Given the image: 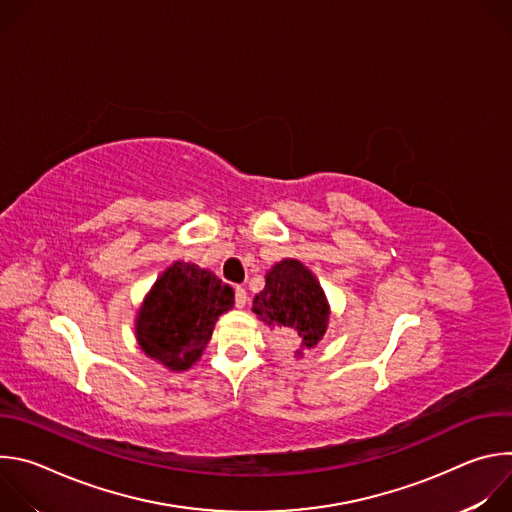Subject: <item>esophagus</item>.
Here are the masks:
<instances>
[{"mask_svg": "<svg viewBox=\"0 0 512 512\" xmlns=\"http://www.w3.org/2000/svg\"><path fill=\"white\" fill-rule=\"evenodd\" d=\"M235 304H237V308H245V304H247V291L241 285L235 287Z\"/></svg>", "mask_w": 512, "mask_h": 512, "instance_id": "obj_1", "label": "esophagus"}]
</instances>
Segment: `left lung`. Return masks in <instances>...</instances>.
Wrapping results in <instances>:
<instances>
[{"label": "left lung", "instance_id": "1", "mask_svg": "<svg viewBox=\"0 0 512 512\" xmlns=\"http://www.w3.org/2000/svg\"><path fill=\"white\" fill-rule=\"evenodd\" d=\"M253 312L263 324L298 342V358L316 348L330 322V304L320 281L298 259H283L267 271L265 287L253 298Z\"/></svg>", "mask_w": 512, "mask_h": 512}]
</instances>
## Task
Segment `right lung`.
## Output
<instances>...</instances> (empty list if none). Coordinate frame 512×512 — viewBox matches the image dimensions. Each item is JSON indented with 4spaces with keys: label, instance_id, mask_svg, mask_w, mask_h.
Masks as SVG:
<instances>
[{
    "label": "right lung",
    "instance_id": "obj_1",
    "mask_svg": "<svg viewBox=\"0 0 512 512\" xmlns=\"http://www.w3.org/2000/svg\"><path fill=\"white\" fill-rule=\"evenodd\" d=\"M235 291L196 263H172L145 294L135 340L172 373L188 371L210 342L218 316L233 310Z\"/></svg>",
    "mask_w": 512,
    "mask_h": 512
}]
</instances>
